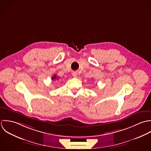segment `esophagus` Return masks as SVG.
I'll use <instances>...</instances> for the list:
<instances>
[{"label":"esophagus","mask_w":151,"mask_h":151,"mask_svg":"<svg viewBox=\"0 0 151 151\" xmlns=\"http://www.w3.org/2000/svg\"><path fill=\"white\" fill-rule=\"evenodd\" d=\"M72 76H73V77L76 78V77H77L78 74H77V73H76V72H73V73H72Z\"/></svg>","instance_id":"esophagus-1"}]
</instances>
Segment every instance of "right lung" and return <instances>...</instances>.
<instances>
[{"instance_id": "right-lung-1", "label": "right lung", "mask_w": 151, "mask_h": 151, "mask_svg": "<svg viewBox=\"0 0 151 151\" xmlns=\"http://www.w3.org/2000/svg\"><path fill=\"white\" fill-rule=\"evenodd\" d=\"M52 81H55V80H60V77L57 76L56 75H54L52 78H51Z\"/></svg>"}]
</instances>
